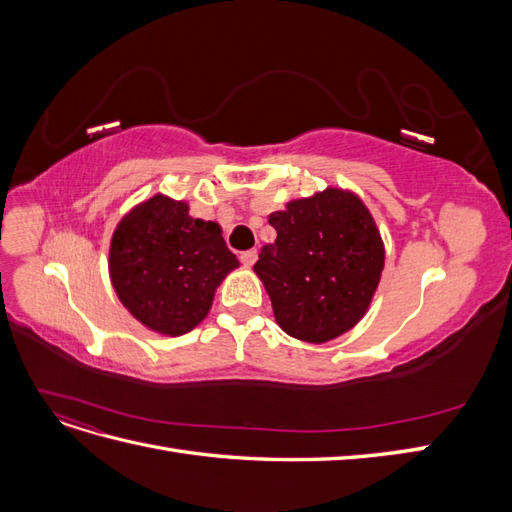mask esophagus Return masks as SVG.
I'll return each mask as SVG.
<instances>
[{
	"instance_id": "obj_1",
	"label": "esophagus",
	"mask_w": 512,
	"mask_h": 512,
	"mask_svg": "<svg viewBox=\"0 0 512 512\" xmlns=\"http://www.w3.org/2000/svg\"><path fill=\"white\" fill-rule=\"evenodd\" d=\"M256 258H258V254H256V250H247V252H243L241 254V262L245 267H254V262H256Z\"/></svg>"
}]
</instances>
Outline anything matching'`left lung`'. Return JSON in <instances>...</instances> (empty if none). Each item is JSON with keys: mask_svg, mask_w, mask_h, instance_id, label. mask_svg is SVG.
<instances>
[{"mask_svg": "<svg viewBox=\"0 0 512 512\" xmlns=\"http://www.w3.org/2000/svg\"><path fill=\"white\" fill-rule=\"evenodd\" d=\"M277 230L254 265L275 322L294 339L324 344L354 329L374 299L384 243L363 200L327 188L269 215Z\"/></svg>", "mask_w": 512, "mask_h": 512, "instance_id": "8db88e82", "label": "left lung"}]
</instances>
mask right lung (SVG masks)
Here are the masks:
<instances>
[{
	"label": "right lung",
	"instance_id": "add662e5",
	"mask_svg": "<svg viewBox=\"0 0 512 512\" xmlns=\"http://www.w3.org/2000/svg\"><path fill=\"white\" fill-rule=\"evenodd\" d=\"M239 267L215 222L196 220L185 200L156 194L119 220L108 275L119 301L153 333L177 337L209 314L215 290Z\"/></svg>",
	"mask_w": 512,
	"mask_h": 512
}]
</instances>
